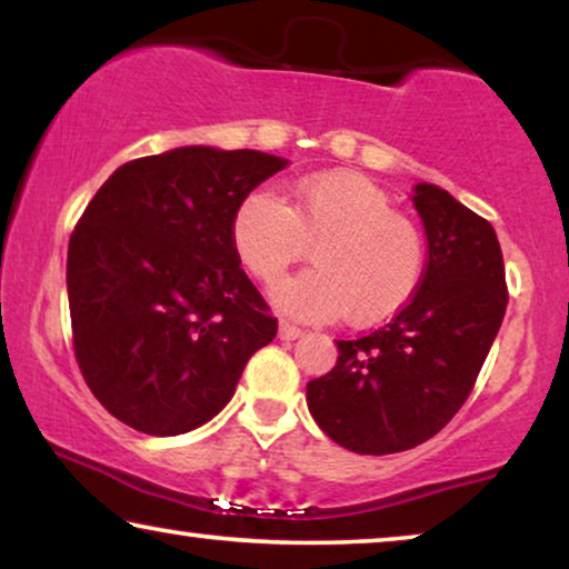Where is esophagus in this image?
Segmentation results:
<instances>
[{"mask_svg":"<svg viewBox=\"0 0 569 569\" xmlns=\"http://www.w3.org/2000/svg\"><path fill=\"white\" fill-rule=\"evenodd\" d=\"M302 337V329H298V326L287 323V321H279V339L282 341H295Z\"/></svg>","mask_w":569,"mask_h":569,"instance_id":"esophagus-1","label":"esophagus"}]
</instances>
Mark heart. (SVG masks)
I'll return each instance as SVG.
<instances>
[{
	"mask_svg": "<svg viewBox=\"0 0 569 569\" xmlns=\"http://www.w3.org/2000/svg\"><path fill=\"white\" fill-rule=\"evenodd\" d=\"M232 248L261 282H277L313 246L316 269L284 279L271 300L284 313L372 326L415 298L427 267L422 230L391 212L388 193L355 173H316L295 186L287 207L256 189L232 217Z\"/></svg>",
	"mask_w": 569,
	"mask_h": 569,
	"instance_id": "obj_1",
	"label": "heart"
}]
</instances>
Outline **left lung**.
<instances>
[{
	"instance_id": "8db88e82",
	"label": "left lung",
	"mask_w": 569,
	"mask_h": 569,
	"mask_svg": "<svg viewBox=\"0 0 569 569\" xmlns=\"http://www.w3.org/2000/svg\"><path fill=\"white\" fill-rule=\"evenodd\" d=\"M411 201L427 236L417 295L378 331L339 339L337 365L308 383L316 425L362 456L415 448L453 419L508 308L492 224L435 183H417Z\"/></svg>"
}]
</instances>
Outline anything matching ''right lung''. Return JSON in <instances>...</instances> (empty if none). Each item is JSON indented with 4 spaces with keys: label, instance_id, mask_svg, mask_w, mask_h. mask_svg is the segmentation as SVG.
I'll use <instances>...</instances> for the list:
<instances>
[{
    "label": "right lung",
    "instance_id": "obj_1",
    "mask_svg": "<svg viewBox=\"0 0 569 569\" xmlns=\"http://www.w3.org/2000/svg\"><path fill=\"white\" fill-rule=\"evenodd\" d=\"M287 168L256 150L191 144L123 162L69 238L74 355L103 407L170 438L220 415L277 318L232 248V217Z\"/></svg>",
    "mask_w": 569,
    "mask_h": 569
}]
</instances>
